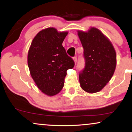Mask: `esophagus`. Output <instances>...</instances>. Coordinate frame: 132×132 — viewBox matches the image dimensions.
I'll list each match as a JSON object with an SVG mask.
<instances>
[{
    "label": "esophagus",
    "instance_id": "34e87169",
    "mask_svg": "<svg viewBox=\"0 0 132 132\" xmlns=\"http://www.w3.org/2000/svg\"><path fill=\"white\" fill-rule=\"evenodd\" d=\"M73 61H74V62H75V64L77 63V57H73Z\"/></svg>",
    "mask_w": 132,
    "mask_h": 132
}]
</instances>
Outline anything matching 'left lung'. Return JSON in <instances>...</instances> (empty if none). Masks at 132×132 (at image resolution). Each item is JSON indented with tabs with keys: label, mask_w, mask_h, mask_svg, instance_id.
I'll list each match as a JSON object with an SVG mask.
<instances>
[{
	"label": "left lung",
	"mask_w": 132,
	"mask_h": 132,
	"mask_svg": "<svg viewBox=\"0 0 132 132\" xmlns=\"http://www.w3.org/2000/svg\"><path fill=\"white\" fill-rule=\"evenodd\" d=\"M84 48L85 68L79 75L81 87L89 93L99 92L110 81L117 64V55L110 40L99 29L78 31Z\"/></svg>",
	"instance_id": "obj_1"
}]
</instances>
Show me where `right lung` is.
<instances>
[{"label": "right lung", "instance_id": "right-lung-1", "mask_svg": "<svg viewBox=\"0 0 132 132\" xmlns=\"http://www.w3.org/2000/svg\"><path fill=\"white\" fill-rule=\"evenodd\" d=\"M68 33L53 27L42 30L33 38L29 50L30 73L38 88L47 96L62 90L67 70L75 65L62 45Z\"/></svg>", "mask_w": 132, "mask_h": 132}]
</instances>
